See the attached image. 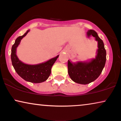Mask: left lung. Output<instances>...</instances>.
<instances>
[{
    "mask_svg": "<svg viewBox=\"0 0 121 121\" xmlns=\"http://www.w3.org/2000/svg\"><path fill=\"white\" fill-rule=\"evenodd\" d=\"M91 36L95 37L98 44L95 58L77 63L69 60L68 62V72L71 79L75 82L84 85L94 82L100 76L106 60V51L103 41L93 30L87 32V37L89 38Z\"/></svg>",
    "mask_w": 121,
    "mask_h": 121,
    "instance_id": "left-lung-1",
    "label": "left lung"
}]
</instances>
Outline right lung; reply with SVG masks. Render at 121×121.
<instances>
[{"label": "right lung", "mask_w": 121, "mask_h": 121, "mask_svg": "<svg viewBox=\"0 0 121 121\" xmlns=\"http://www.w3.org/2000/svg\"><path fill=\"white\" fill-rule=\"evenodd\" d=\"M30 30L22 36L16 39L11 48V59L13 67L20 77L27 82L33 83H40L48 78L51 73V68L59 57V55L46 62L37 64H27L21 62L16 55V49L20 43L21 40L24 37Z\"/></svg>", "instance_id": "right-lung-1"}]
</instances>
